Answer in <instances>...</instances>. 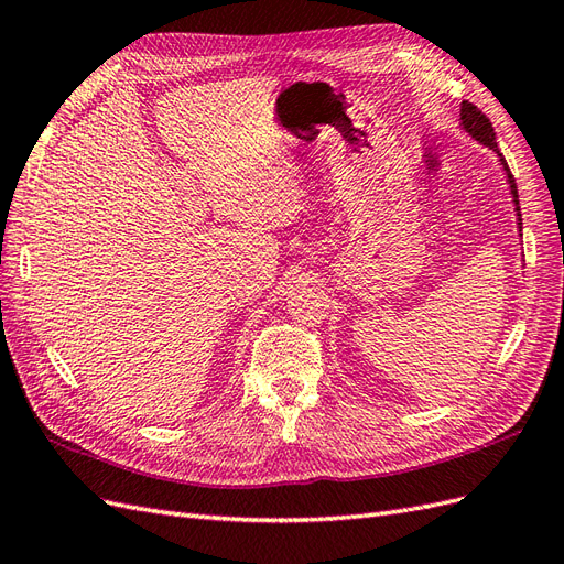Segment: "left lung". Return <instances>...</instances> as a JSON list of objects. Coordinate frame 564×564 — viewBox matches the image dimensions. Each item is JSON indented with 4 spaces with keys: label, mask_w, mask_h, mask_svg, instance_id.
Listing matches in <instances>:
<instances>
[{
    "label": "left lung",
    "mask_w": 564,
    "mask_h": 564,
    "mask_svg": "<svg viewBox=\"0 0 564 564\" xmlns=\"http://www.w3.org/2000/svg\"><path fill=\"white\" fill-rule=\"evenodd\" d=\"M460 124H464V129L473 135L475 141H480L482 145H487V148H491L494 152H499V148H497V139H494V127H491V122H489V117L477 108V106H473L470 100H464V104H460ZM499 158H501V164H503V169H506V174H508V183H510V193H513V202H516V212H518V228L522 230V214H520V199H518V185H516V178H513V174H510V169H508V164H506V158L501 155L499 152Z\"/></svg>",
    "instance_id": "8db88e82"
}]
</instances>
